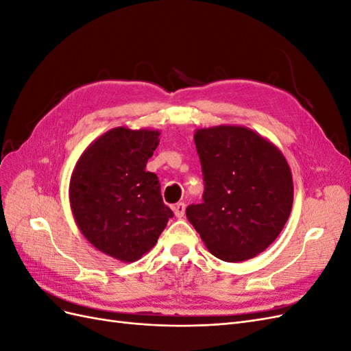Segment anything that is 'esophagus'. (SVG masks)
<instances>
[{
	"mask_svg": "<svg viewBox=\"0 0 351 351\" xmlns=\"http://www.w3.org/2000/svg\"><path fill=\"white\" fill-rule=\"evenodd\" d=\"M174 214L177 218H183L184 217V212H186V205L183 204V202H178V204L174 205Z\"/></svg>",
	"mask_w": 351,
	"mask_h": 351,
	"instance_id": "34e87169",
	"label": "esophagus"
}]
</instances>
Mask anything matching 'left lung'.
Masks as SVG:
<instances>
[{"instance_id": "8db88e82", "label": "left lung", "mask_w": 351, "mask_h": 351, "mask_svg": "<svg viewBox=\"0 0 351 351\" xmlns=\"http://www.w3.org/2000/svg\"><path fill=\"white\" fill-rule=\"evenodd\" d=\"M204 202L187 219L221 261L241 262L278 237L293 206L290 167L277 146L246 127L217 125L195 133Z\"/></svg>"}]
</instances>
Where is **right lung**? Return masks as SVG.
I'll use <instances>...</instances> for the list:
<instances>
[{
  "label": "right lung",
  "mask_w": 351,
  "mask_h": 351,
  "mask_svg": "<svg viewBox=\"0 0 351 351\" xmlns=\"http://www.w3.org/2000/svg\"><path fill=\"white\" fill-rule=\"evenodd\" d=\"M158 137V130L115 127L90 143L71 174L70 206L79 230L121 262L149 252L174 217L156 174L146 171Z\"/></svg>",
  "instance_id": "1"
}]
</instances>
